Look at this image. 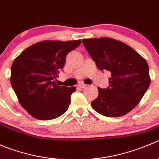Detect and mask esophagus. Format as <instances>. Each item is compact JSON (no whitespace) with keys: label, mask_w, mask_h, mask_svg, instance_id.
Returning <instances> with one entry per match:
<instances>
[{"label":"esophagus","mask_w":159,"mask_h":159,"mask_svg":"<svg viewBox=\"0 0 159 159\" xmlns=\"http://www.w3.org/2000/svg\"><path fill=\"white\" fill-rule=\"evenodd\" d=\"M86 86H87V84H84V83H81V84H78V87H79V88H81V89L85 88V87H86Z\"/></svg>","instance_id":"esophagus-1"}]
</instances>
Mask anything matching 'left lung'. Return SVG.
I'll return each mask as SVG.
<instances>
[{
    "label": "left lung",
    "mask_w": 159,
    "mask_h": 159,
    "mask_svg": "<svg viewBox=\"0 0 159 159\" xmlns=\"http://www.w3.org/2000/svg\"><path fill=\"white\" fill-rule=\"evenodd\" d=\"M82 43L96 66L111 73L109 87L98 88L92 107L107 117L126 115L140 103L151 84L147 61L128 44L113 38L82 39Z\"/></svg>",
    "instance_id": "1"
}]
</instances>
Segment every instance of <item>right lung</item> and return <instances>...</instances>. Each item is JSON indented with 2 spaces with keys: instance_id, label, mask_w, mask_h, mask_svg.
Here are the masks:
<instances>
[{
  "instance_id": "right-lung-1",
  "label": "right lung",
  "mask_w": 159,
  "mask_h": 159,
  "mask_svg": "<svg viewBox=\"0 0 159 159\" xmlns=\"http://www.w3.org/2000/svg\"><path fill=\"white\" fill-rule=\"evenodd\" d=\"M75 41H43L32 44L15 59L10 82L19 103L34 118L51 120L67 111L76 87L54 81L66 56L81 44Z\"/></svg>"
}]
</instances>
